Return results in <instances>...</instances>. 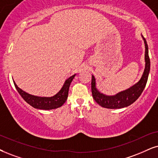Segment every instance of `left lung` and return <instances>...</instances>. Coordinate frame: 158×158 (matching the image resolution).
Segmentation results:
<instances>
[{"label": "left lung", "mask_w": 158, "mask_h": 158, "mask_svg": "<svg viewBox=\"0 0 158 158\" xmlns=\"http://www.w3.org/2000/svg\"><path fill=\"white\" fill-rule=\"evenodd\" d=\"M143 38L145 44V69L142 77L138 82L130 87L126 90L122 91L120 93L116 94L115 95H106L104 94L100 93L96 88V82L94 76L92 75L91 89L92 94L94 100L97 103L103 108L106 109H121L127 107L134 103L139 98L142 93L146 84L147 82L148 76L150 70V60H149L148 54V45L144 38Z\"/></svg>", "instance_id": "left-lung-1"}]
</instances>
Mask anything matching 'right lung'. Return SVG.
I'll list each match as a JSON object with an SVG mask.
<instances>
[{
    "mask_svg": "<svg viewBox=\"0 0 158 158\" xmlns=\"http://www.w3.org/2000/svg\"><path fill=\"white\" fill-rule=\"evenodd\" d=\"M75 76L76 74L71 76L66 79L60 90L52 97H39L30 95L21 89L19 87H18L15 81H14V84H15L16 89L19 93V95L31 106L38 109L50 110V109H55L60 107L64 104L68 98V95H69L70 85Z\"/></svg>",
    "mask_w": 158,
    "mask_h": 158,
    "instance_id": "right-lung-1",
    "label": "right lung"
}]
</instances>
